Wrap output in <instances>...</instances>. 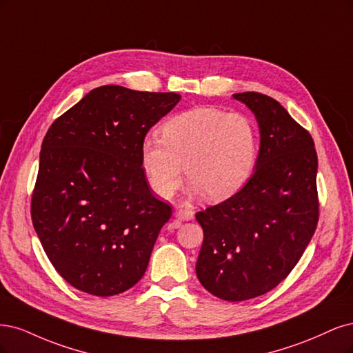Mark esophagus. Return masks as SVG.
Masks as SVG:
<instances>
[{"mask_svg": "<svg viewBox=\"0 0 353 353\" xmlns=\"http://www.w3.org/2000/svg\"><path fill=\"white\" fill-rule=\"evenodd\" d=\"M174 215L180 221H190L193 219V212L189 210H176Z\"/></svg>", "mask_w": 353, "mask_h": 353, "instance_id": "1", "label": "esophagus"}]
</instances>
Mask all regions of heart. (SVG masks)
<instances>
[{
  "label": "heart",
  "mask_w": 353,
  "mask_h": 353,
  "mask_svg": "<svg viewBox=\"0 0 353 353\" xmlns=\"http://www.w3.org/2000/svg\"><path fill=\"white\" fill-rule=\"evenodd\" d=\"M142 167L152 190L172 198L183 181L192 193L223 201L241 190L255 173L259 132L251 117L215 107H198L165 121L161 138L142 142Z\"/></svg>",
  "instance_id": "heart-1"
}]
</instances>
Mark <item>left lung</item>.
<instances>
[{
  "mask_svg": "<svg viewBox=\"0 0 353 353\" xmlns=\"http://www.w3.org/2000/svg\"><path fill=\"white\" fill-rule=\"evenodd\" d=\"M259 126L254 176L233 196L196 212L203 243L196 276L214 296L241 302L261 296L289 276L318 223L315 145L276 99L234 94Z\"/></svg>",
  "mask_w": 353,
  "mask_h": 353,
  "instance_id": "obj_1",
  "label": "left lung"
}]
</instances>
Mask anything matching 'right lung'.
<instances>
[{"mask_svg": "<svg viewBox=\"0 0 353 353\" xmlns=\"http://www.w3.org/2000/svg\"><path fill=\"white\" fill-rule=\"evenodd\" d=\"M180 95L117 85L92 89L45 134L32 223L45 254L73 288L126 292L145 274L172 207L142 168V142Z\"/></svg>", "mask_w": 353, "mask_h": 353, "instance_id": "1", "label": "right lung"}]
</instances>
